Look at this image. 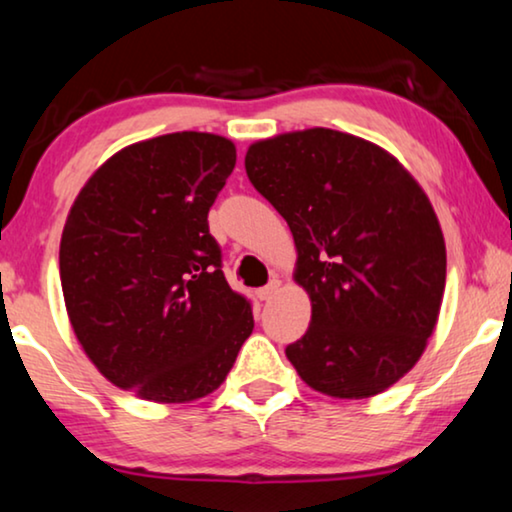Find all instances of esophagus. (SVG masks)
Listing matches in <instances>:
<instances>
[{"label": "esophagus", "instance_id": "esophagus-1", "mask_svg": "<svg viewBox=\"0 0 512 512\" xmlns=\"http://www.w3.org/2000/svg\"><path fill=\"white\" fill-rule=\"evenodd\" d=\"M279 289V279H272V282L268 286H263V289H258V298L261 300H270L272 296H275Z\"/></svg>", "mask_w": 512, "mask_h": 512}]
</instances>
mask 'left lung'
<instances>
[{
  "label": "left lung",
  "mask_w": 512,
  "mask_h": 512,
  "mask_svg": "<svg viewBox=\"0 0 512 512\" xmlns=\"http://www.w3.org/2000/svg\"><path fill=\"white\" fill-rule=\"evenodd\" d=\"M258 193L289 223L312 321L286 356L312 389L368 398L422 356L445 291L429 198L380 146L312 128L251 144Z\"/></svg>",
  "instance_id": "1"
}]
</instances>
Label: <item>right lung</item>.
<instances>
[{"instance_id": "add662e5", "label": "right lung", "mask_w": 512, "mask_h": 512, "mask_svg": "<svg viewBox=\"0 0 512 512\" xmlns=\"http://www.w3.org/2000/svg\"><path fill=\"white\" fill-rule=\"evenodd\" d=\"M235 158L233 142L209 132L132 144L67 216L60 282L76 338L109 382L146 401L212 394L254 331L207 221Z\"/></svg>"}]
</instances>
